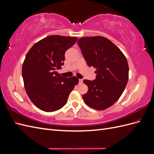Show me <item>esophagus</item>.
<instances>
[{
    "mask_svg": "<svg viewBox=\"0 0 154 154\" xmlns=\"http://www.w3.org/2000/svg\"><path fill=\"white\" fill-rule=\"evenodd\" d=\"M79 83H83V80L82 79H79Z\"/></svg>",
    "mask_w": 154,
    "mask_h": 154,
    "instance_id": "obj_1",
    "label": "esophagus"
}]
</instances>
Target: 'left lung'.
I'll list each match as a JSON object with an SVG mask.
<instances>
[{
	"mask_svg": "<svg viewBox=\"0 0 154 154\" xmlns=\"http://www.w3.org/2000/svg\"><path fill=\"white\" fill-rule=\"evenodd\" d=\"M78 45L88 66L96 69V80H83L88 90L83 99L92 109L105 110L118 100L127 84V60L117 46L103 36L83 37Z\"/></svg>",
	"mask_w": 154,
	"mask_h": 154,
	"instance_id": "left-lung-1",
	"label": "left lung"
}]
</instances>
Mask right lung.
<instances>
[{
  "mask_svg": "<svg viewBox=\"0 0 154 154\" xmlns=\"http://www.w3.org/2000/svg\"><path fill=\"white\" fill-rule=\"evenodd\" d=\"M76 37L51 35L35 43L27 53L22 65L24 87L31 101L45 112L58 110L67 103L79 80L62 77L66 51L76 43Z\"/></svg>",
  "mask_w": 154,
  "mask_h": 154,
  "instance_id": "right-lung-1",
  "label": "right lung"
}]
</instances>
